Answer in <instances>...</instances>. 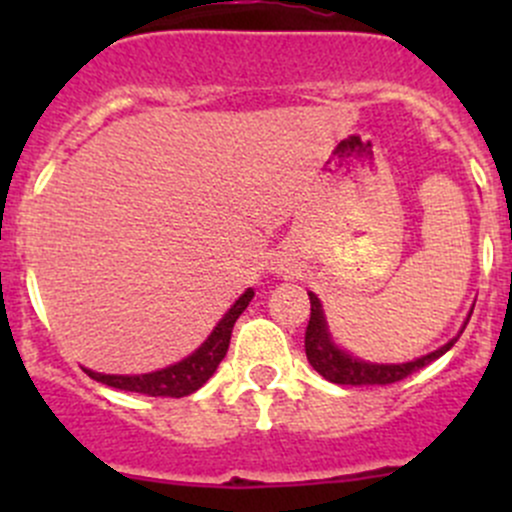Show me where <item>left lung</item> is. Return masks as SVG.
Returning a JSON list of instances; mask_svg holds the SVG:
<instances>
[{"label": "left lung", "mask_w": 512, "mask_h": 512, "mask_svg": "<svg viewBox=\"0 0 512 512\" xmlns=\"http://www.w3.org/2000/svg\"><path fill=\"white\" fill-rule=\"evenodd\" d=\"M309 304H312V314H309L307 332H304V352H307L309 364L319 371L327 381L332 384H344V386H371V384H394V381L406 379L414 371L423 369L431 361H436L438 356H443L453 344L458 342V337L463 334L468 322H463L458 337H453L451 342H446L443 347H438L436 352L418 356L414 361H406V364H374V361L356 359L349 352H344L342 347H337V342L332 339L329 332L327 317H324L322 302L314 292H309ZM471 319V312H468Z\"/></svg>", "instance_id": "obj_1"}]
</instances>
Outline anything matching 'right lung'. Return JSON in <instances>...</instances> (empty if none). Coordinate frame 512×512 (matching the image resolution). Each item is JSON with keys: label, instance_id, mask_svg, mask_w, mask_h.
Instances as JSON below:
<instances>
[{"label": "right lung", "instance_id": "obj_1", "mask_svg": "<svg viewBox=\"0 0 512 512\" xmlns=\"http://www.w3.org/2000/svg\"><path fill=\"white\" fill-rule=\"evenodd\" d=\"M252 297H255L252 289H247L245 294H240V297L235 299V304L225 312V317L220 319L218 327L210 332V337L205 339L193 354L185 356L183 361H178V364H170L165 366V369L151 371V374H131V376L98 374V371H91V369H84V371L94 381H101V384L113 386V389H121V391H136V394H146V396H173V399L190 396L215 374L218 364L225 359L227 347H230L232 327H235L237 317L245 312Z\"/></svg>", "mask_w": 512, "mask_h": 512}]
</instances>
